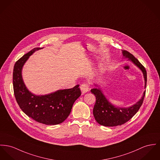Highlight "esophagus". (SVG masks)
<instances>
[{"label":"esophagus","instance_id":"1","mask_svg":"<svg viewBox=\"0 0 160 160\" xmlns=\"http://www.w3.org/2000/svg\"><path fill=\"white\" fill-rule=\"evenodd\" d=\"M80 89H81L82 94H85L89 90V85L87 83H83L80 86Z\"/></svg>","mask_w":160,"mask_h":160}]
</instances>
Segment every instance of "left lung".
<instances>
[{"label": "left lung", "mask_w": 160, "mask_h": 160, "mask_svg": "<svg viewBox=\"0 0 160 160\" xmlns=\"http://www.w3.org/2000/svg\"><path fill=\"white\" fill-rule=\"evenodd\" d=\"M122 52L124 58H128V60L132 62L142 71L145 82L144 88H146L147 72L145 68L128 51L122 50ZM94 85L96 87L91 90V92L94 94L96 98V102L93 108V115L96 121L100 125L105 127L121 125L131 119L142 105L146 94V91H144L141 98L132 106L122 108L112 104L106 98L100 88L96 84H94Z\"/></svg>", "instance_id": "1"}]
</instances>
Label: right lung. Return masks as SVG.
I'll return each instance as SVG.
<instances>
[{"label":"right lung","mask_w":160,"mask_h":160,"mask_svg":"<svg viewBox=\"0 0 160 160\" xmlns=\"http://www.w3.org/2000/svg\"><path fill=\"white\" fill-rule=\"evenodd\" d=\"M42 48H34L16 62L12 73L14 93L19 107L28 117L39 123L57 125L69 116L75 101L81 95V91L77 85L71 89L38 96L27 88L22 75V68L30 56Z\"/></svg>","instance_id":"add662e5"}]
</instances>
